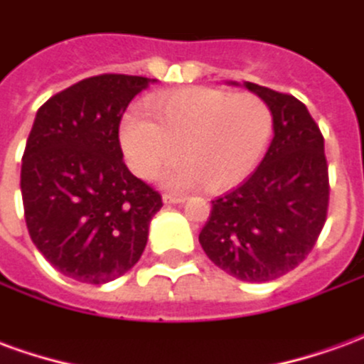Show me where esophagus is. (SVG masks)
I'll return each mask as SVG.
<instances>
[{"mask_svg":"<svg viewBox=\"0 0 364 364\" xmlns=\"http://www.w3.org/2000/svg\"><path fill=\"white\" fill-rule=\"evenodd\" d=\"M187 197H179V195H164V203L166 205H181L185 203Z\"/></svg>","mask_w":364,"mask_h":364,"instance_id":"esophagus-1","label":"esophagus"}]
</instances>
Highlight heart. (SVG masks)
Instances as JSON below:
<instances>
[{
  "label": "heart",
  "instance_id": "obj_1",
  "mask_svg": "<svg viewBox=\"0 0 364 364\" xmlns=\"http://www.w3.org/2000/svg\"><path fill=\"white\" fill-rule=\"evenodd\" d=\"M154 120L138 112L120 124V144L130 166L142 177L179 159L161 173L171 191H226L244 181L259 164L273 134V112L253 93H228L208 87L183 90L148 101Z\"/></svg>",
  "mask_w": 364,
  "mask_h": 364
}]
</instances>
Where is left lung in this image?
<instances>
[{
    "instance_id": "8db88e82",
    "label": "left lung",
    "mask_w": 364,
    "mask_h": 364,
    "mask_svg": "<svg viewBox=\"0 0 364 364\" xmlns=\"http://www.w3.org/2000/svg\"><path fill=\"white\" fill-rule=\"evenodd\" d=\"M244 87L271 107L274 136L259 167L213 200L198 242L222 271L265 282L312 252L328 214V161L323 136L304 103L257 83L244 82Z\"/></svg>"
}]
</instances>
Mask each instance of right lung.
Returning a JSON list of instances; mask_svg holds the SVG:
<instances>
[{"label": "right lung", "mask_w": 364, "mask_h": 364, "mask_svg": "<svg viewBox=\"0 0 364 364\" xmlns=\"http://www.w3.org/2000/svg\"><path fill=\"white\" fill-rule=\"evenodd\" d=\"M154 82L93 75L36 112L21 166L25 220L36 250L74 281H114L146 247L161 197L124 166L119 124L128 103Z\"/></svg>", "instance_id": "obj_1"}]
</instances>
